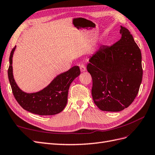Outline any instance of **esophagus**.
I'll return each mask as SVG.
<instances>
[{
    "instance_id": "esophagus-1",
    "label": "esophagus",
    "mask_w": 155,
    "mask_h": 155,
    "mask_svg": "<svg viewBox=\"0 0 155 155\" xmlns=\"http://www.w3.org/2000/svg\"><path fill=\"white\" fill-rule=\"evenodd\" d=\"M79 68H80L81 72H84V71H85V70H86V67H85V65H84V64H83L79 65Z\"/></svg>"
}]
</instances>
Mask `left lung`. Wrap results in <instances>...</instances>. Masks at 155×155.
Returning <instances> with one entry per match:
<instances>
[{
	"label": "left lung",
	"mask_w": 155,
	"mask_h": 155,
	"mask_svg": "<svg viewBox=\"0 0 155 155\" xmlns=\"http://www.w3.org/2000/svg\"><path fill=\"white\" fill-rule=\"evenodd\" d=\"M120 33L121 39L112 46H100L87 66L92 79L94 102L104 111L127 108L142 80L141 51L128 29L121 26Z\"/></svg>",
	"instance_id": "left-lung-1"
}]
</instances>
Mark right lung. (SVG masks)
Instances as JSON below:
<instances>
[{
    "label": "right lung",
    "instance_id": "1",
    "mask_svg": "<svg viewBox=\"0 0 155 155\" xmlns=\"http://www.w3.org/2000/svg\"><path fill=\"white\" fill-rule=\"evenodd\" d=\"M15 49V46L10 53L8 74L13 94L18 104L25 110L38 115H54L61 112L67 104L70 84L81 73L79 67L74 66L58 75L41 91L26 93L18 88L13 78L12 58Z\"/></svg>",
    "mask_w": 155,
    "mask_h": 155
}]
</instances>
